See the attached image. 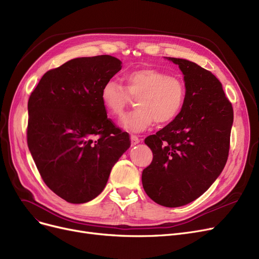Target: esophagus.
Returning <instances> with one entry per match:
<instances>
[{
	"label": "esophagus",
	"instance_id": "1",
	"mask_svg": "<svg viewBox=\"0 0 259 259\" xmlns=\"http://www.w3.org/2000/svg\"><path fill=\"white\" fill-rule=\"evenodd\" d=\"M130 140H131V145H132V146L137 145V144H139V143L141 142L140 138L137 137V136H134V134H132V136L130 137Z\"/></svg>",
	"mask_w": 259,
	"mask_h": 259
}]
</instances>
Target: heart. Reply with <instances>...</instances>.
Returning a JSON list of instances; mask_svg holds the SVG:
<instances>
[{
  "label": "heart",
  "instance_id": "heart-1",
  "mask_svg": "<svg viewBox=\"0 0 259 259\" xmlns=\"http://www.w3.org/2000/svg\"><path fill=\"white\" fill-rule=\"evenodd\" d=\"M126 85L116 80H108L100 91V99L109 113L120 116L132 97H138V108L123 115L120 126L129 131L141 132L156 121L166 125L174 121L184 109L186 88L176 76L152 69L142 67L123 76Z\"/></svg>",
  "mask_w": 259,
  "mask_h": 259
}]
</instances>
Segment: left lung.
I'll return each instance as SVG.
<instances>
[{"label":"left lung","instance_id":"1","mask_svg":"<svg viewBox=\"0 0 259 259\" xmlns=\"http://www.w3.org/2000/svg\"><path fill=\"white\" fill-rule=\"evenodd\" d=\"M167 59L184 75L186 103L174 121L145 139L153 159L142 183L155 203L178 207L205 193L223 170L234 113L215 75L192 61Z\"/></svg>","mask_w":259,"mask_h":259}]
</instances>
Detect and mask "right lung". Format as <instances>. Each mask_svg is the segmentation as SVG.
<instances>
[{
    "instance_id": "right-lung-1",
    "label": "right lung",
    "mask_w": 259,
    "mask_h": 259,
    "mask_svg": "<svg viewBox=\"0 0 259 259\" xmlns=\"http://www.w3.org/2000/svg\"><path fill=\"white\" fill-rule=\"evenodd\" d=\"M121 70L109 55L75 58L42 76L28 99L27 145L42 180L70 203L103 192L129 136L107 116L106 81Z\"/></svg>"
}]
</instances>
